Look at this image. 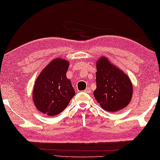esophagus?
<instances>
[{"label":"esophagus","instance_id":"1","mask_svg":"<svg viewBox=\"0 0 160 160\" xmlns=\"http://www.w3.org/2000/svg\"><path fill=\"white\" fill-rule=\"evenodd\" d=\"M84 92L85 93H90L91 92V88H89V87H88V88H86V90L84 91Z\"/></svg>","mask_w":160,"mask_h":160}]
</instances>
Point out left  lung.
<instances>
[{"label":"left lung","mask_w":160,"mask_h":160,"mask_svg":"<svg viewBox=\"0 0 160 160\" xmlns=\"http://www.w3.org/2000/svg\"><path fill=\"white\" fill-rule=\"evenodd\" d=\"M96 69L93 95L100 107L111 112L127 107L133 96L132 82L128 75L105 56L96 62Z\"/></svg>","instance_id":"left-lung-1"}]
</instances>
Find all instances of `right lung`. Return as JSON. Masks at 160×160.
I'll use <instances>...</instances> for the list:
<instances>
[{"label": "right lung", "instance_id": "obj_1", "mask_svg": "<svg viewBox=\"0 0 160 160\" xmlns=\"http://www.w3.org/2000/svg\"><path fill=\"white\" fill-rule=\"evenodd\" d=\"M69 61L57 58L45 67L36 78L32 100L36 109L48 116L61 113L75 96L71 81L66 74Z\"/></svg>", "mask_w": 160, "mask_h": 160}]
</instances>
